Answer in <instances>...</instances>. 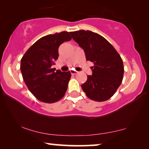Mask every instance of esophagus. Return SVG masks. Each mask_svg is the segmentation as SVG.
Masks as SVG:
<instances>
[{"mask_svg": "<svg viewBox=\"0 0 149 149\" xmlns=\"http://www.w3.org/2000/svg\"><path fill=\"white\" fill-rule=\"evenodd\" d=\"M70 72L71 73V74H77V71H76L75 70H74V69H71V70H70Z\"/></svg>", "mask_w": 149, "mask_h": 149, "instance_id": "obj_1", "label": "esophagus"}]
</instances>
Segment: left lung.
Returning a JSON list of instances; mask_svg holds the SVG:
<instances>
[{"instance_id":"obj_1","label":"left lung","mask_w":149,"mask_h":149,"mask_svg":"<svg viewBox=\"0 0 149 149\" xmlns=\"http://www.w3.org/2000/svg\"><path fill=\"white\" fill-rule=\"evenodd\" d=\"M71 36L82 47L86 60L93 62L92 75L81 85L89 98L107 100L115 94L123 80V60L113 46L100 34L89 30L71 32Z\"/></svg>"}]
</instances>
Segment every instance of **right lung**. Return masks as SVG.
I'll return each mask as SVG.
<instances>
[{
  "mask_svg": "<svg viewBox=\"0 0 149 149\" xmlns=\"http://www.w3.org/2000/svg\"><path fill=\"white\" fill-rule=\"evenodd\" d=\"M71 38L66 31L45 36L22 57L20 69L24 82L30 92L42 102H56L66 92L71 77L70 71H55L52 66L58 59L59 47Z\"/></svg>",
  "mask_w": 149,
  "mask_h": 149,
  "instance_id": "obj_1",
  "label": "right lung"
}]
</instances>
